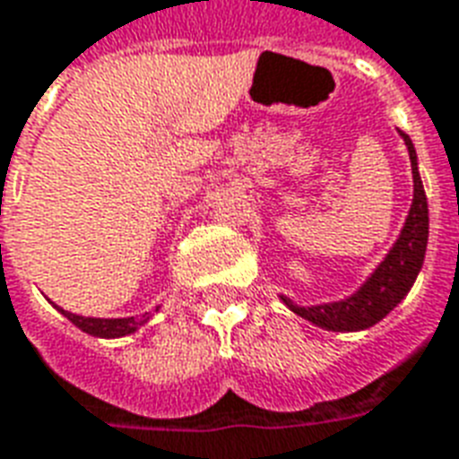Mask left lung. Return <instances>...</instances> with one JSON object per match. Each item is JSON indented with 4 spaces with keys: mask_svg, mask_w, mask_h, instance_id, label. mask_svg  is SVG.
Wrapping results in <instances>:
<instances>
[{
    "mask_svg": "<svg viewBox=\"0 0 459 459\" xmlns=\"http://www.w3.org/2000/svg\"><path fill=\"white\" fill-rule=\"evenodd\" d=\"M400 134L407 144L409 160H411L414 199H411L407 221H404V229H402L397 243L393 245V250L377 264L376 272L366 279V284L349 299L337 300V303H323V306L300 307L291 299L281 296V300L291 307L293 313L306 317L317 327L332 332L368 330L376 323H380L385 315L407 296L419 269L424 264L426 243H429V204H426L424 185L419 178L414 144L404 132H400Z\"/></svg>",
    "mask_w": 459,
    "mask_h": 459,
    "instance_id": "8db88e82",
    "label": "left lung"
}]
</instances>
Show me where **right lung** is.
<instances>
[{"mask_svg":"<svg viewBox=\"0 0 459 459\" xmlns=\"http://www.w3.org/2000/svg\"><path fill=\"white\" fill-rule=\"evenodd\" d=\"M57 310L65 315L66 320H72L79 330L86 332V334L105 337V339L132 334V332L139 330V327L149 320V313L136 315V317H108V320H105V317H83V315H74V313H69V310H62V307H57Z\"/></svg>","mask_w":459,"mask_h":459,"instance_id":"add662e5","label":"right lung"}]
</instances>
